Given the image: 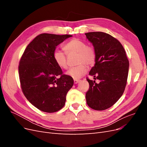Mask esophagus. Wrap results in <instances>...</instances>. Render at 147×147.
I'll return each mask as SVG.
<instances>
[{
    "label": "esophagus",
    "instance_id": "34e87169",
    "mask_svg": "<svg viewBox=\"0 0 147 147\" xmlns=\"http://www.w3.org/2000/svg\"><path fill=\"white\" fill-rule=\"evenodd\" d=\"M74 83L75 84H77V83H78L80 81V80H77V79H74Z\"/></svg>",
    "mask_w": 147,
    "mask_h": 147
}]
</instances>
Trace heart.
Masks as SVG:
<instances>
[{"label":"heart","mask_w":147,"mask_h":147,"mask_svg":"<svg viewBox=\"0 0 147 147\" xmlns=\"http://www.w3.org/2000/svg\"><path fill=\"white\" fill-rule=\"evenodd\" d=\"M63 50L65 53L58 50L53 51V58L60 68L65 69L67 67V57L66 55L68 56L76 55L75 61L78 65L69 69L66 72L68 76L74 79L82 77L87 72V66L91 67L96 63V51L94 48L86 45L85 42L79 38L70 40L65 44Z\"/></svg>","instance_id":"1"}]
</instances>
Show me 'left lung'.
Here are the masks:
<instances>
[{
	"label": "left lung",
	"instance_id": "1",
	"mask_svg": "<svg viewBox=\"0 0 147 147\" xmlns=\"http://www.w3.org/2000/svg\"><path fill=\"white\" fill-rule=\"evenodd\" d=\"M94 47L96 60L90 75L99 83L91 80L86 93L88 105L96 110H106L113 105L125 90L129 72L126 51L117 38L102 32L85 34Z\"/></svg>",
	"mask_w": 147,
	"mask_h": 147
}]
</instances>
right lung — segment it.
Listing matches in <instances>:
<instances>
[{
    "label": "right lung",
    "mask_w": 147,
    "mask_h": 147,
    "mask_svg": "<svg viewBox=\"0 0 147 147\" xmlns=\"http://www.w3.org/2000/svg\"><path fill=\"white\" fill-rule=\"evenodd\" d=\"M71 35L41 34L26 47L18 66L22 91L31 104L44 112L53 113L65 105L74 80L63 74L53 58L56 47Z\"/></svg>",
    "instance_id": "1"
}]
</instances>
